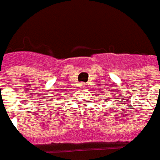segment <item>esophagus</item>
<instances>
[{
    "label": "esophagus",
    "mask_w": 160,
    "mask_h": 160,
    "mask_svg": "<svg viewBox=\"0 0 160 160\" xmlns=\"http://www.w3.org/2000/svg\"><path fill=\"white\" fill-rule=\"evenodd\" d=\"M82 87H86V85L85 84H82Z\"/></svg>",
    "instance_id": "obj_1"
}]
</instances>
